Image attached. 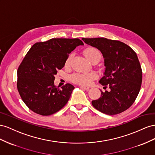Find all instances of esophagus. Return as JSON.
Instances as JSON below:
<instances>
[{
	"instance_id": "1",
	"label": "esophagus",
	"mask_w": 155,
	"mask_h": 155,
	"mask_svg": "<svg viewBox=\"0 0 155 155\" xmlns=\"http://www.w3.org/2000/svg\"><path fill=\"white\" fill-rule=\"evenodd\" d=\"M80 87H81V88H82V89H84V90H89V89H90V87H88V86H81Z\"/></svg>"
}]
</instances>
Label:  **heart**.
Masks as SVG:
<instances>
[{"label": "heart", "mask_w": 155, "mask_h": 155, "mask_svg": "<svg viewBox=\"0 0 155 155\" xmlns=\"http://www.w3.org/2000/svg\"><path fill=\"white\" fill-rule=\"evenodd\" d=\"M84 54L85 56L90 61L95 58V57H99L101 58V52L97 49V48L90 47H88L84 51ZM73 58V54H70L68 58H66L65 61V65L66 66H68L70 65L71 59ZM98 75L95 72H90V73H77L73 74L71 76V80L73 82L75 83L80 84L82 85H88L91 83V82L97 78Z\"/></svg>", "instance_id": "1"}]
</instances>
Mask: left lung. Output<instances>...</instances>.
Here are the masks:
<instances>
[{"label":"left lung","instance_id":"1","mask_svg":"<svg viewBox=\"0 0 155 155\" xmlns=\"http://www.w3.org/2000/svg\"><path fill=\"white\" fill-rule=\"evenodd\" d=\"M99 49L104 59L105 71L99 83L109 91H101L91 101L94 107L107 115L125 111L134 103L142 82V71L136 53L127 44L104 38H82Z\"/></svg>","mask_w":155,"mask_h":155}]
</instances>
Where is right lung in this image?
I'll return each mask as SVG.
<instances>
[{
	"label": "right lung",
	"instance_id": "obj_1",
	"mask_svg": "<svg viewBox=\"0 0 155 155\" xmlns=\"http://www.w3.org/2000/svg\"><path fill=\"white\" fill-rule=\"evenodd\" d=\"M78 38H52L36 43L26 53L17 69V87L22 100L34 112L50 116L67 104L74 87L54 86V75L64 68L75 48L83 45Z\"/></svg>",
	"mask_w": 155,
	"mask_h": 155
}]
</instances>
